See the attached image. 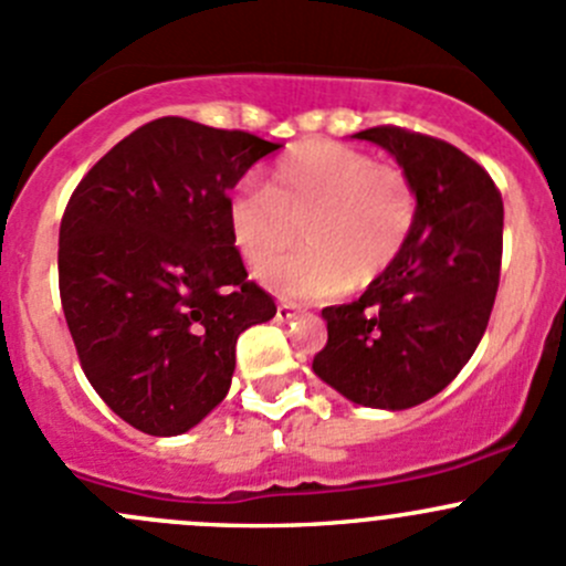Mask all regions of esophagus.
<instances>
[{"instance_id": "1", "label": "esophagus", "mask_w": 566, "mask_h": 566, "mask_svg": "<svg viewBox=\"0 0 566 566\" xmlns=\"http://www.w3.org/2000/svg\"><path fill=\"white\" fill-rule=\"evenodd\" d=\"M295 314H298V306H293V303H287V301H279L276 303V319H293Z\"/></svg>"}]
</instances>
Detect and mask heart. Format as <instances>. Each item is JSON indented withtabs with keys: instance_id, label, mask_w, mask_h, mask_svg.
Masks as SVG:
<instances>
[{
	"instance_id": "heart-1",
	"label": "heart",
	"mask_w": 566,
	"mask_h": 566,
	"mask_svg": "<svg viewBox=\"0 0 566 566\" xmlns=\"http://www.w3.org/2000/svg\"><path fill=\"white\" fill-rule=\"evenodd\" d=\"M418 222V189L398 165L360 148L308 140L273 165L268 187L241 184L228 203L230 238L252 271L297 242L295 259L269 266L273 290L317 298L363 290L401 258Z\"/></svg>"
}]
</instances>
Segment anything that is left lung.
I'll list each match as a JSON object with an SVG mask.
<instances>
[{
  "label": "left lung",
  "mask_w": 566,
  "mask_h": 566,
  "mask_svg": "<svg viewBox=\"0 0 566 566\" xmlns=\"http://www.w3.org/2000/svg\"><path fill=\"white\" fill-rule=\"evenodd\" d=\"M418 189V222L390 271L358 301L323 308L328 344L314 374L349 401L409 409L448 388L478 349L502 271L496 184L450 143L412 129H363Z\"/></svg>",
  "instance_id": "1"
}]
</instances>
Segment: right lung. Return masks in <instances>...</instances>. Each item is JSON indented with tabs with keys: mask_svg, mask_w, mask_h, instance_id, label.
<instances>
[{
	"mask_svg": "<svg viewBox=\"0 0 566 566\" xmlns=\"http://www.w3.org/2000/svg\"><path fill=\"white\" fill-rule=\"evenodd\" d=\"M279 143L163 116L81 178L59 228V295L81 368L151 437L189 431L228 396L235 342L276 314L249 282L228 192Z\"/></svg>",
	"mask_w": 566,
	"mask_h": 566,
	"instance_id": "1",
	"label": "right lung"
}]
</instances>
